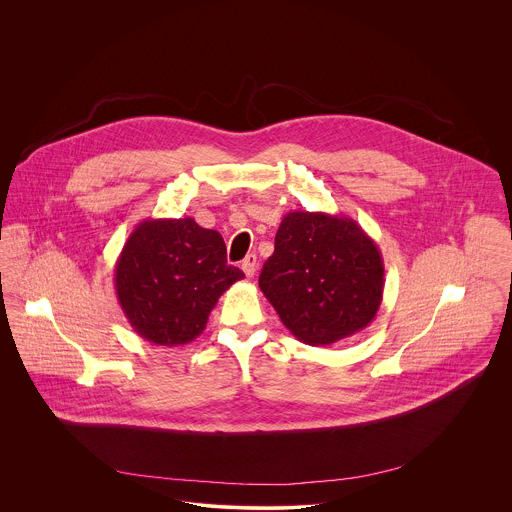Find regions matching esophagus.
Instances as JSON below:
<instances>
[{
    "instance_id": "34e87169",
    "label": "esophagus",
    "mask_w": 512,
    "mask_h": 512,
    "mask_svg": "<svg viewBox=\"0 0 512 512\" xmlns=\"http://www.w3.org/2000/svg\"><path fill=\"white\" fill-rule=\"evenodd\" d=\"M258 268V258L256 254H248L244 260H242V272L246 274V278H252L254 272Z\"/></svg>"
}]
</instances>
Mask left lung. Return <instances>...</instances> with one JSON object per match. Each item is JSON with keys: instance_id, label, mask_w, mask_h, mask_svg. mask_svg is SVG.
<instances>
[{"instance_id": "1", "label": "left lung", "mask_w": 512, "mask_h": 512, "mask_svg": "<svg viewBox=\"0 0 512 512\" xmlns=\"http://www.w3.org/2000/svg\"><path fill=\"white\" fill-rule=\"evenodd\" d=\"M260 290L305 345H331L365 329L384 292V264L357 220L293 211L276 234Z\"/></svg>"}]
</instances>
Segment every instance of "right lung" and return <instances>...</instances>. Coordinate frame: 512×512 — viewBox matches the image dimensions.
<instances>
[{
	"label": "right lung",
	"instance_id": "obj_1",
	"mask_svg": "<svg viewBox=\"0 0 512 512\" xmlns=\"http://www.w3.org/2000/svg\"><path fill=\"white\" fill-rule=\"evenodd\" d=\"M244 274L226 264L217 230L187 219L140 222L114 270L118 303L149 343L177 347L197 339L220 295Z\"/></svg>",
	"mask_w": 512,
	"mask_h": 512
}]
</instances>
